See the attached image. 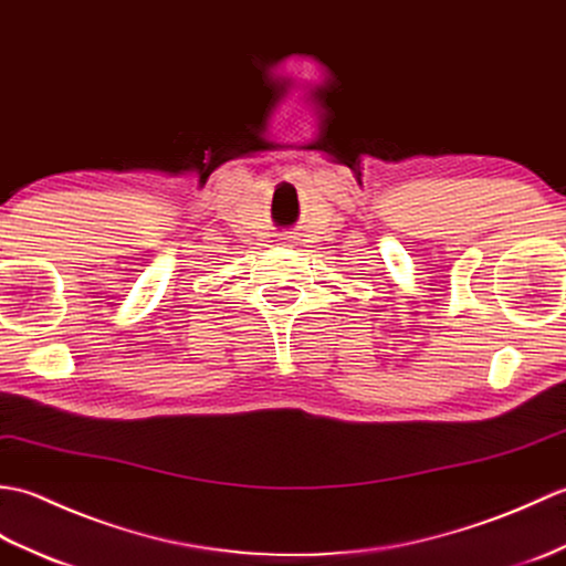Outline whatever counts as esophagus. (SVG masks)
I'll list each match as a JSON object with an SVG mask.
<instances>
[{
	"mask_svg": "<svg viewBox=\"0 0 566 566\" xmlns=\"http://www.w3.org/2000/svg\"><path fill=\"white\" fill-rule=\"evenodd\" d=\"M281 240H285V242H295V232H283Z\"/></svg>",
	"mask_w": 566,
	"mask_h": 566,
	"instance_id": "34e87169",
	"label": "esophagus"
}]
</instances>
